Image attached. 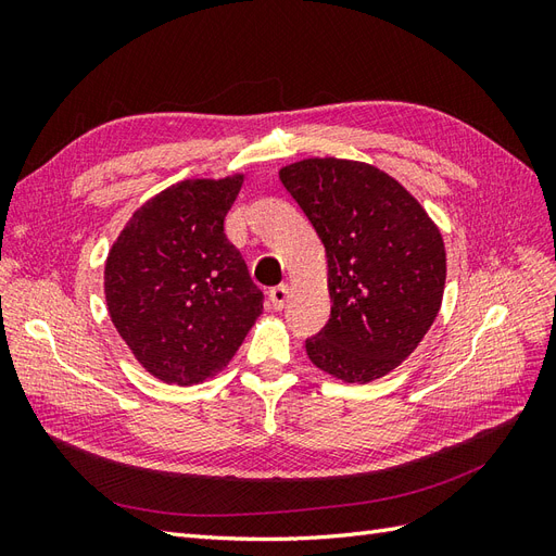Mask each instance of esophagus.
Segmentation results:
<instances>
[{"label":"esophagus","instance_id":"obj_1","mask_svg":"<svg viewBox=\"0 0 556 556\" xmlns=\"http://www.w3.org/2000/svg\"><path fill=\"white\" fill-rule=\"evenodd\" d=\"M268 299H271V306L276 311H282L285 304H288V299H290V285H285V282L278 285V288L268 292Z\"/></svg>","mask_w":556,"mask_h":556}]
</instances>
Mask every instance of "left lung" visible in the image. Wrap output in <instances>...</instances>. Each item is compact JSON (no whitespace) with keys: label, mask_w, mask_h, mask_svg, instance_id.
Here are the masks:
<instances>
[{"label":"left lung","mask_w":556,"mask_h":556,"mask_svg":"<svg viewBox=\"0 0 556 556\" xmlns=\"http://www.w3.org/2000/svg\"><path fill=\"white\" fill-rule=\"evenodd\" d=\"M278 176L327 252L331 315L306 341L308 359L343 382L387 376L441 311L447 274L441 229L374 164L308 157Z\"/></svg>","instance_id":"8db88e82"}]
</instances>
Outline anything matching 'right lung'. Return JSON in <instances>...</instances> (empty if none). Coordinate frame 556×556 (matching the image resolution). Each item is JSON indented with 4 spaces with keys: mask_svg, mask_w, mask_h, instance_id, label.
Masks as SVG:
<instances>
[{
    "mask_svg": "<svg viewBox=\"0 0 556 556\" xmlns=\"http://www.w3.org/2000/svg\"><path fill=\"white\" fill-rule=\"evenodd\" d=\"M243 174L188 178L134 211L109 250L111 323L146 371L190 387L231 362L262 315V292L225 237Z\"/></svg>",
    "mask_w": 556,
    "mask_h": 556,
    "instance_id": "obj_1",
    "label": "right lung"
}]
</instances>
